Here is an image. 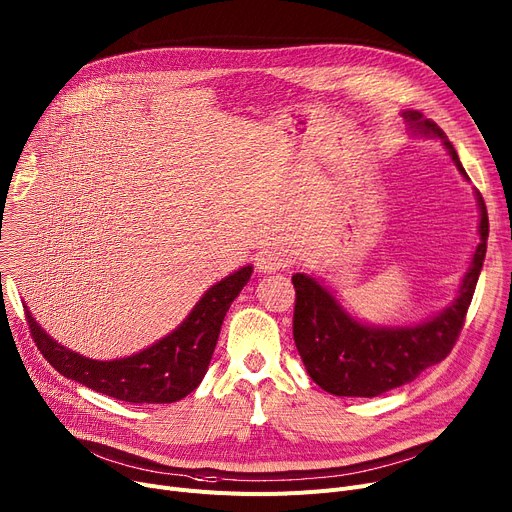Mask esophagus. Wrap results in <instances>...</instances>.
Listing matches in <instances>:
<instances>
[{
	"label": "esophagus",
	"instance_id": "34e87169",
	"mask_svg": "<svg viewBox=\"0 0 512 512\" xmlns=\"http://www.w3.org/2000/svg\"><path fill=\"white\" fill-rule=\"evenodd\" d=\"M285 266H289V258L279 250L262 252L256 260V268L260 273H277V270H283Z\"/></svg>",
	"mask_w": 512,
	"mask_h": 512
}]
</instances>
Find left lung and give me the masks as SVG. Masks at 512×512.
Masks as SVG:
<instances>
[{
    "mask_svg": "<svg viewBox=\"0 0 512 512\" xmlns=\"http://www.w3.org/2000/svg\"><path fill=\"white\" fill-rule=\"evenodd\" d=\"M413 134L442 140L450 159L465 179L455 146L444 132L419 111H403ZM479 206V244L461 281L459 295L440 314L411 326H372L355 320L339 299L316 279L295 273L293 339L310 378L337 397H378L415 380L426 368L440 364L455 347L471 297L482 273L488 248V210L475 192Z\"/></svg>",
    "mask_w": 512,
    "mask_h": 512,
    "instance_id": "obj_1",
    "label": "left lung"
}]
</instances>
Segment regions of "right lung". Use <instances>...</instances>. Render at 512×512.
I'll list each match as a JSON object with an SVG mask.
<instances>
[{"mask_svg":"<svg viewBox=\"0 0 512 512\" xmlns=\"http://www.w3.org/2000/svg\"><path fill=\"white\" fill-rule=\"evenodd\" d=\"M252 264L210 287L173 333L130 357L99 362L55 343L26 310L39 351L66 378L126 403H175L202 382L217 347L223 318L252 277Z\"/></svg>","mask_w":512,"mask_h":512,"instance_id":"obj_1","label":"right lung"}]
</instances>
